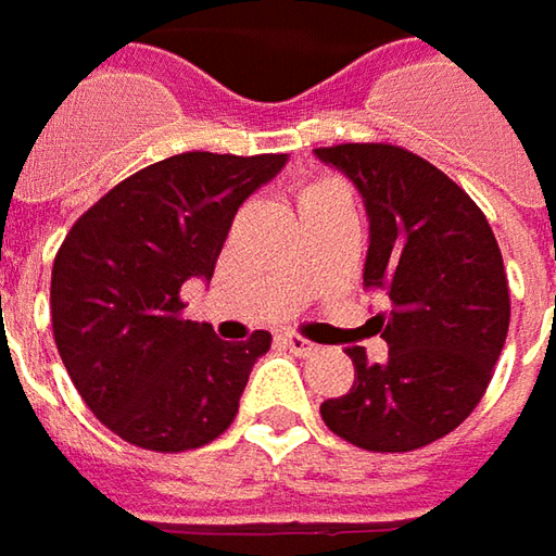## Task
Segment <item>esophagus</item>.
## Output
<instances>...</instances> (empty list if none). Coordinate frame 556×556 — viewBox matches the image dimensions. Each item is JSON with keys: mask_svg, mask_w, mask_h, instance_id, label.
<instances>
[{"mask_svg": "<svg viewBox=\"0 0 556 556\" xmlns=\"http://www.w3.org/2000/svg\"><path fill=\"white\" fill-rule=\"evenodd\" d=\"M281 342H285L287 348L296 354V357H312V354H317V351H320L315 342L302 339V336H296V332H285V336H281Z\"/></svg>", "mask_w": 556, "mask_h": 556, "instance_id": "1", "label": "esophagus"}]
</instances>
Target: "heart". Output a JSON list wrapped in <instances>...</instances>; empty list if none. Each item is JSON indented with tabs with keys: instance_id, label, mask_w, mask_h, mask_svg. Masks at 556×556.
<instances>
[{
	"instance_id": "1",
	"label": "heart",
	"mask_w": 556,
	"mask_h": 556,
	"mask_svg": "<svg viewBox=\"0 0 556 556\" xmlns=\"http://www.w3.org/2000/svg\"><path fill=\"white\" fill-rule=\"evenodd\" d=\"M312 190H320V187H312ZM312 190H305V193H312Z\"/></svg>"
}]
</instances>
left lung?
<instances>
[{"instance_id": "left-lung-1", "label": "left lung", "mask_w": 556, "mask_h": 556, "mask_svg": "<svg viewBox=\"0 0 556 556\" xmlns=\"http://www.w3.org/2000/svg\"><path fill=\"white\" fill-rule=\"evenodd\" d=\"M315 156L357 187L369 220L363 287L390 300L359 344L354 388L320 405L336 435L366 451H415L457 430L490 384L508 332V281L488 217L445 172L393 144H336Z\"/></svg>"}]
</instances>
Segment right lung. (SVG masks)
<instances>
[{
    "label": "right lung",
    "mask_w": 556,
    "mask_h": 556,
    "mask_svg": "<svg viewBox=\"0 0 556 556\" xmlns=\"http://www.w3.org/2000/svg\"><path fill=\"white\" fill-rule=\"evenodd\" d=\"M287 154H178L129 175L68 229L51 275L56 351L111 432L148 451L208 445L232 424L271 336L224 342L181 317V287L212 281L241 202Z\"/></svg>",
    "instance_id": "right-lung-1"
}]
</instances>
